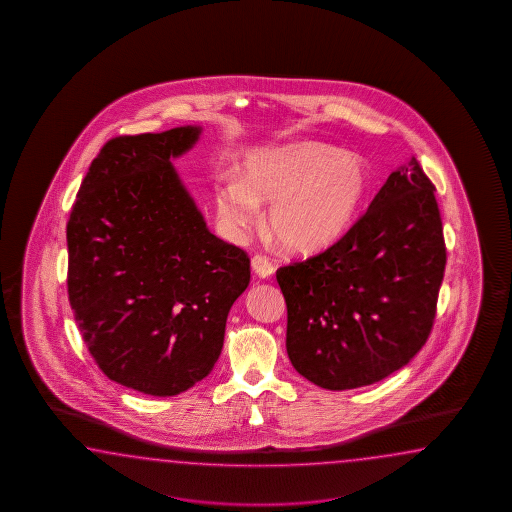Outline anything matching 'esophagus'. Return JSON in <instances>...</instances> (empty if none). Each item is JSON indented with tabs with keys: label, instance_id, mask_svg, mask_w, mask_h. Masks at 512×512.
I'll return each mask as SVG.
<instances>
[{
	"label": "esophagus",
	"instance_id": "esophagus-1",
	"mask_svg": "<svg viewBox=\"0 0 512 512\" xmlns=\"http://www.w3.org/2000/svg\"><path fill=\"white\" fill-rule=\"evenodd\" d=\"M252 271L256 272L260 278H269L274 272V265L272 261L263 256V254H256L251 260Z\"/></svg>",
	"mask_w": 512,
	"mask_h": 512
}]
</instances>
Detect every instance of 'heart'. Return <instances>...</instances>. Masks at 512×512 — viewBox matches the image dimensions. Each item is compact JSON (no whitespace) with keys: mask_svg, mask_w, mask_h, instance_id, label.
Here are the masks:
<instances>
[{"mask_svg":"<svg viewBox=\"0 0 512 512\" xmlns=\"http://www.w3.org/2000/svg\"><path fill=\"white\" fill-rule=\"evenodd\" d=\"M370 174L355 153L318 142H294L252 153L243 179L218 190L219 218L234 234L251 229L258 203H269L265 227L283 249L300 254L327 249L359 216Z\"/></svg>","mask_w":512,"mask_h":512,"instance_id":"obj_1","label":"heart"}]
</instances>
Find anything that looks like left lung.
<instances>
[{
    "label": "left lung",
    "mask_w": 512,
    "mask_h": 512,
    "mask_svg": "<svg viewBox=\"0 0 512 512\" xmlns=\"http://www.w3.org/2000/svg\"><path fill=\"white\" fill-rule=\"evenodd\" d=\"M435 186L412 157L329 249L276 271L287 355L326 390L368 386L425 346L446 265Z\"/></svg>",
    "instance_id": "1"
}]
</instances>
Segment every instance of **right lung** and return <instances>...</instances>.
I'll return each instance as SVG.
<instances>
[{
  "label": "right lung",
  "mask_w": 512,
  "mask_h": 512,
  "mask_svg": "<svg viewBox=\"0 0 512 512\" xmlns=\"http://www.w3.org/2000/svg\"><path fill=\"white\" fill-rule=\"evenodd\" d=\"M201 128L122 135L102 146L67 221V294L98 368L172 397L205 379L251 260L219 240L172 161Z\"/></svg>",
  "instance_id": "add662e5"
}]
</instances>
